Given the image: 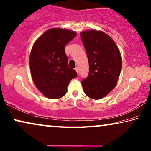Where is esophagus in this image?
<instances>
[{"label":"esophagus","mask_w":151,"mask_h":151,"mask_svg":"<svg viewBox=\"0 0 151 151\" xmlns=\"http://www.w3.org/2000/svg\"><path fill=\"white\" fill-rule=\"evenodd\" d=\"M75 70L76 71V72H77V73H78V67H76Z\"/></svg>","instance_id":"1"}]
</instances>
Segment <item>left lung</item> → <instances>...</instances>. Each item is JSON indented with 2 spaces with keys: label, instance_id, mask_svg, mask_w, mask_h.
I'll list each match as a JSON object with an SVG mask.
<instances>
[{
  "label": "left lung",
  "instance_id": "obj_1",
  "mask_svg": "<svg viewBox=\"0 0 151 151\" xmlns=\"http://www.w3.org/2000/svg\"><path fill=\"white\" fill-rule=\"evenodd\" d=\"M89 63L88 77L82 81L88 97L100 99L114 88L121 71V53L113 39L103 31L81 32Z\"/></svg>",
  "mask_w": 151,
  "mask_h": 151
}]
</instances>
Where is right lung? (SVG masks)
I'll return each mask as SVG.
<instances>
[{"label":"right lung","instance_id":"1","mask_svg":"<svg viewBox=\"0 0 151 151\" xmlns=\"http://www.w3.org/2000/svg\"><path fill=\"white\" fill-rule=\"evenodd\" d=\"M76 36V32L60 28L45 31L35 42L30 54L32 80L45 97L56 99L67 92L70 81L77 77L68 67L65 47Z\"/></svg>","mask_w":151,"mask_h":151}]
</instances>
